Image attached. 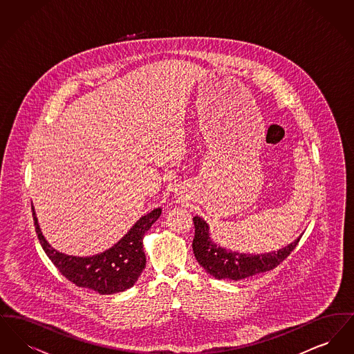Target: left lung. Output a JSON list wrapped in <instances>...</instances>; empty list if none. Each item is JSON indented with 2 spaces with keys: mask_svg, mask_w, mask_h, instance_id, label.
<instances>
[{
  "mask_svg": "<svg viewBox=\"0 0 354 354\" xmlns=\"http://www.w3.org/2000/svg\"><path fill=\"white\" fill-rule=\"evenodd\" d=\"M195 237L192 241L194 254L207 273L215 279L243 280L261 272L276 268L299 244L301 235L277 252L248 254L228 251L211 240L208 224L199 216L194 218Z\"/></svg>",
  "mask_w": 354,
  "mask_h": 354,
  "instance_id": "8db88e82",
  "label": "left lung"
}]
</instances>
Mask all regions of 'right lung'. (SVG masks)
Returning <instances> with one entry per match:
<instances>
[{"label":"right lung","instance_id":"obj_1","mask_svg":"<svg viewBox=\"0 0 354 354\" xmlns=\"http://www.w3.org/2000/svg\"><path fill=\"white\" fill-rule=\"evenodd\" d=\"M32 209L35 232L51 263L73 284L88 288L100 295L118 293L134 286L146 267L143 236L162 214L160 208L152 209L138 220L111 248L94 256L80 257L54 250L39 230L33 205Z\"/></svg>","mask_w":354,"mask_h":354}]
</instances>
